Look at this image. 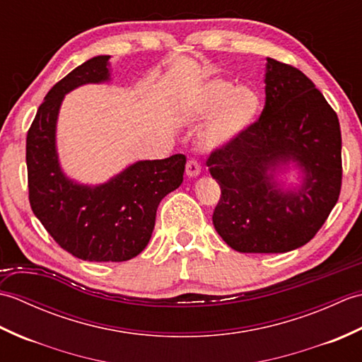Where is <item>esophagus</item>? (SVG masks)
<instances>
[{"label":"esophagus","mask_w":362,"mask_h":362,"mask_svg":"<svg viewBox=\"0 0 362 362\" xmlns=\"http://www.w3.org/2000/svg\"><path fill=\"white\" fill-rule=\"evenodd\" d=\"M185 174L188 177H197L201 175V166H199V163L196 160H189L187 163V168H185Z\"/></svg>","instance_id":"1"}]
</instances>
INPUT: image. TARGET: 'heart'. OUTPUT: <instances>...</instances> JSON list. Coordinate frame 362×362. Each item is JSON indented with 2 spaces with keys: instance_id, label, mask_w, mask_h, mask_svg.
<instances>
[{
  "instance_id": "b5f03b06",
  "label": "heart",
  "mask_w": 362,
  "mask_h": 362,
  "mask_svg": "<svg viewBox=\"0 0 362 362\" xmlns=\"http://www.w3.org/2000/svg\"><path fill=\"white\" fill-rule=\"evenodd\" d=\"M191 110L196 117L215 112L201 134L202 148L214 149L240 138L255 124L261 112V98L250 87L236 88L230 81L211 79L201 88Z\"/></svg>"
}]
</instances>
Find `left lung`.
Here are the masks:
<instances>
[{"label":"left lung","instance_id":"left-lung-1","mask_svg":"<svg viewBox=\"0 0 362 362\" xmlns=\"http://www.w3.org/2000/svg\"><path fill=\"white\" fill-rule=\"evenodd\" d=\"M259 119L206 160L219 183L213 226L243 253H284L311 241L341 193L336 112L297 68L267 57ZM298 171V184L287 175Z\"/></svg>","mask_w":362,"mask_h":362}]
</instances>
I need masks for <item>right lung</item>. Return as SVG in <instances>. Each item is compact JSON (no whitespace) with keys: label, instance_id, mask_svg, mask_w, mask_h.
<instances>
[{"label":"right lung","instance_id":"obj_1","mask_svg":"<svg viewBox=\"0 0 362 362\" xmlns=\"http://www.w3.org/2000/svg\"><path fill=\"white\" fill-rule=\"evenodd\" d=\"M110 79V56H96L74 68L45 96L26 138L30 209L60 247L95 263H119L144 250L158 204L180 187L187 163L182 153L140 160L99 185L64 173L56 141L64 98L78 87Z\"/></svg>","mask_w":362,"mask_h":362}]
</instances>
